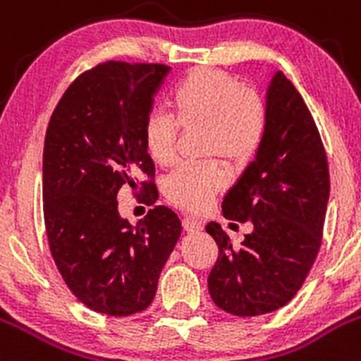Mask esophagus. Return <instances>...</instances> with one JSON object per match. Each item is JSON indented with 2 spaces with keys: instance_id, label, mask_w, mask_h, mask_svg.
Segmentation results:
<instances>
[{
  "instance_id": "1",
  "label": "esophagus",
  "mask_w": 361,
  "mask_h": 361,
  "mask_svg": "<svg viewBox=\"0 0 361 361\" xmlns=\"http://www.w3.org/2000/svg\"><path fill=\"white\" fill-rule=\"evenodd\" d=\"M183 226L185 230L190 231V233H199V231H202V223H200V219L192 218V216L183 218Z\"/></svg>"
}]
</instances>
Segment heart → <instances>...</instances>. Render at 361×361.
Masks as SVG:
<instances>
[{
  "label": "heart",
  "mask_w": 361,
  "mask_h": 361,
  "mask_svg": "<svg viewBox=\"0 0 361 361\" xmlns=\"http://www.w3.org/2000/svg\"><path fill=\"white\" fill-rule=\"evenodd\" d=\"M171 105L174 116L155 111L143 124L145 149L161 166L173 164L176 159L180 124L207 126V152L235 162L256 154L268 128L263 97L221 71H192L171 91ZM226 185L228 169L223 162H185L166 178L164 192L183 209L204 211Z\"/></svg>",
  "instance_id": "1"
}]
</instances>
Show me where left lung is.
<instances>
[{"label":"left lung","instance_id":"1","mask_svg":"<svg viewBox=\"0 0 361 361\" xmlns=\"http://www.w3.org/2000/svg\"><path fill=\"white\" fill-rule=\"evenodd\" d=\"M268 128L256 157L223 199V216L252 223L240 245L216 221L219 247L207 276L218 308L257 317L298 294L322 244L331 178L320 133L294 85L276 71L267 88Z\"/></svg>","mask_w":361,"mask_h":361}]
</instances>
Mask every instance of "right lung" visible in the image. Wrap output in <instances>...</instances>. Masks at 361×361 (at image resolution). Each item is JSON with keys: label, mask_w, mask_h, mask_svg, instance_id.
<instances>
[{"label": "right lung", "mask_w": 361, "mask_h": 361, "mask_svg": "<svg viewBox=\"0 0 361 361\" xmlns=\"http://www.w3.org/2000/svg\"><path fill=\"white\" fill-rule=\"evenodd\" d=\"M171 67L105 62L82 72L51 114L43 150V212L53 261L72 294L98 313L128 317L154 301L181 235L173 209L155 206L133 226L117 193L155 166L143 143L154 94ZM147 200L155 185L143 181Z\"/></svg>", "instance_id": "1"}]
</instances>
